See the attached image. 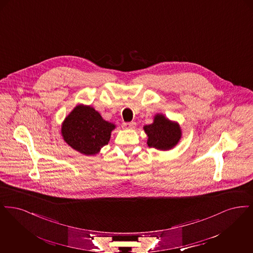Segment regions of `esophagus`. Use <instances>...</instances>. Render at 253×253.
Instances as JSON below:
<instances>
[{
  "label": "esophagus",
  "mask_w": 253,
  "mask_h": 253,
  "mask_svg": "<svg viewBox=\"0 0 253 253\" xmlns=\"http://www.w3.org/2000/svg\"><path fill=\"white\" fill-rule=\"evenodd\" d=\"M135 125H136V123L135 122H126V123H123V127L125 128V129H132V128H134L135 127Z\"/></svg>",
  "instance_id": "esophagus-1"
}]
</instances>
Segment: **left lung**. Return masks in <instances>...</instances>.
I'll list each match as a JSON object with an SVG mask.
<instances>
[{"label": "left lung", "mask_w": 253, "mask_h": 253, "mask_svg": "<svg viewBox=\"0 0 253 253\" xmlns=\"http://www.w3.org/2000/svg\"><path fill=\"white\" fill-rule=\"evenodd\" d=\"M143 129L148 135V146L161 151L173 148L178 143L182 135L179 124L169 121L161 114L156 115L154 122L145 125Z\"/></svg>", "instance_id": "obj_1"}]
</instances>
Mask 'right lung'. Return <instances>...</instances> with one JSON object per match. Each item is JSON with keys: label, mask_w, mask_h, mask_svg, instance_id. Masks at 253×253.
<instances>
[{"label": "right lung", "mask_w": 253, "mask_h": 253, "mask_svg": "<svg viewBox=\"0 0 253 253\" xmlns=\"http://www.w3.org/2000/svg\"><path fill=\"white\" fill-rule=\"evenodd\" d=\"M116 125L104 121L91 106L77 105L61 125L64 141L74 150L86 156H94L108 144Z\"/></svg>", "instance_id": "right-lung-1"}]
</instances>
